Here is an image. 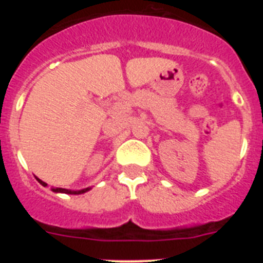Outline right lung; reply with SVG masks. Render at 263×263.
I'll return each mask as SVG.
<instances>
[{"label":"right lung","mask_w":263,"mask_h":263,"mask_svg":"<svg viewBox=\"0 0 263 263\" xmlns=\"http://www.w3.org/2000/svg\"><path fill=\"white\" fill-rule=\"evenodd\" d=\"M36 180H38V182L41 183V184L43 185V187H46V185H47V183L42 182L41 179H38V178H36ZM51 190H52L53 192H62V194H69V195H80V194H84V192L89 191V190H90V187H88V188H84V190H79V191H72V190H66V188H51Z\"/></svg>","instance_id":"obj_1"}]
</instances>
